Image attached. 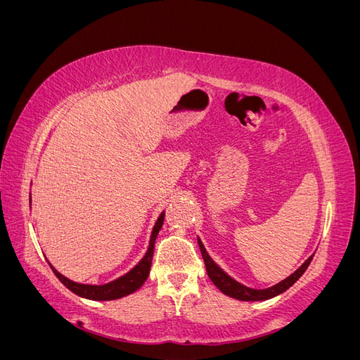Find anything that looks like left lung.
Masks as SVG:
<instances>
[{
  "instance_id": "8db88e82",
  "label": "left lung",
  "mask_w": 360,
  "mask_h": 360,
  "mask_svg": "<svg viewBox=\"0 0 360 360\" xmlns=\"http://www.w3.org/2000/svg\"><path fill=\"white\" fill-rule=\"evenodd\" d=\"M198 246H200V250L202 254L204 263H205L207 275H209V278L212 279L213 284L217 288H219L224 294H226L228 297L243 300V302L267 300V299H271V297H276V296H279V294L287 291L294 284V282H296L304 274V270L308 269V266L311 264V261H312V257H314V254H312L296 271H292L290 276H287L285 279H282L281 282H278V284L271 285L269 288H250V287H246V285L240 284V282L236 281L234 278H231L224 269H221L219 266L214 263L213 258L205 250L200 237H198Z\"/></svg>"
}]
</instances>
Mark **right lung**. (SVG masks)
Masks as SVG:
<instances>
[{"label":"right lung","instance_id":"right-lung-1","mask_svg":"<svg viewBox=\"0 0 360 360\" xmlns=\"http://www.w3.org/2000/svg\"><path fill=\"white\" fill-rule=\"evenodd\" d=\"M30 204H31V197H30ZM163 219H165V212H162L159 214L153 230H151L147 252L143 258L138 261V264L130 269L123 276H120L111 282H106V284H99V285L81 284V282H75L64 275H61L60 271L51 263H49V266H51L53 274H56V276L61 281V284H64V287H68L72 292H75L76 296H79V297L89 299V300L105 302V300H115V299H122L124 296H129V294H132L143 287V284L150 275L151 259H153V252H155V242H156V237L163 225Z\"/></svg>","mask_w":360,"mask_h":360}]
</instances>
